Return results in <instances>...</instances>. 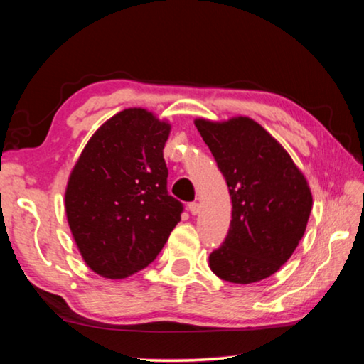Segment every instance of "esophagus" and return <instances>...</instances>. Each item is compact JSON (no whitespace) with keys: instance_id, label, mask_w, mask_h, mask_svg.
Here are the masks:
<instances>
[{"instance_id":"obj_1","label":"esophagus","mask_w":364,"mask_h":364,"mask_svg":"<svg viewBox=\"0 0 364 364\" xmlns=\"http://www.w3.org/2000/svg\"><path fill=\"white\" fill-rule=\"evenodd\" d=\"M189 212L191 213H193V215H197V213H199L200 212V205L199 204H197V202H191V204H189Z\"/></svg>"}]
</instances>
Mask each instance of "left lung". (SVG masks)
Here are the masks:
<instances>
[{
    "mask_svg": "<svg viewBox=\"0 0 364 364\" xmlns=\"http://www.w3.org/2000/svg\"><path fill=\"white\" fill-rule=\"evenodd\" d=\"M194 125L223 173L231 196L228 236L208 257L220 279L250 284L274 274L294 254L313 197L301 171L278 141L249 117Z\"/></svg>",
    "mask_w": 364,
    "mask_h": 364,
    "instance_id": "1",
    "label": "left lung"
}]
</instances>
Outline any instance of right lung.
I'll return each instance as SVG.
<instances>
[{
    "mask_svg": "<svg viewBox=\"0 0 364 364\" xmlns=\"http://www.w3.org/2000/svg\"><path fill=\"white\" fill-rule=\"evenodd\" d=\"M170 123L125 109L91 136L65 189V213L85 263L122 279L156 260L181 220L167 191L164 146Z\"/></svg>",
    "mask_w": 364,
    "mask_h": 364,
    "instance_id": "right-lung-1",
    "label": "right lung"
}]
</instances>
